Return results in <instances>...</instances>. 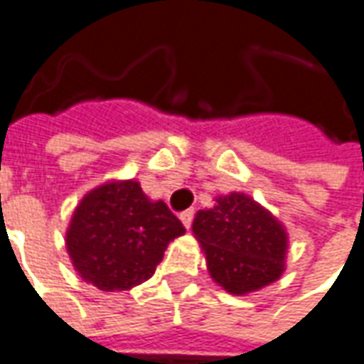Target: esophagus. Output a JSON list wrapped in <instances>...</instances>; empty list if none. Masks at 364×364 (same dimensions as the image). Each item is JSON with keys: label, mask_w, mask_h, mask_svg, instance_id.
<instances>
[{"label": "esophagus", "mask_w": 364, "mask_h": 364, "mask_svg": "<svg viewBox=\"0 0 364 364\" xmlns=\"http://www.w3.org/2000/svg\"><path fill=\"white\" fill-rule=\"evenodd\" d=\"M193 215H195V211H193V209H187V211H183V213L179 215V219H181V223L185 229H189V227H191Z\"/></svg>", "instance_id": "obj_1"}]
</instances>
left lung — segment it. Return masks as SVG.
<instances>
[{"instance_id":"8db88e82","label":"left lung","mask_w":364,"mask_h":364,"mask_svg":"<svg viewBox=\"0 0 364 364\" xmlns=\"http://www.w3.org/2000/svg\"><path fill=\"white\" fill-rule=\"evenodd\" d=\"M191 229L211 279L231 295L255 293L285 273V225L245 193L215 197V207L197 211Z\"/></svg>"}]
</instances>
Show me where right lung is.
I'll list each match as a JSON object with an SVG mask.
<instances>
[{
	"label": "right lung",
	"mask_w": 364,
	"mask_h": 364,
	"mask_svg": "<svg viewBox=\"0 0 364 364\" xmlns=\"http://www.w3.org/2000/svg\"><path fill=\"white\" fill-rule=\"evenodd\" d=\"M185 227L139 181L111 179L83 195L71 215L65 247L77 275L99 291L119 293L145 283Z\"/></svg>",
	"instance_id": "obj_1"
}]
</instances>
